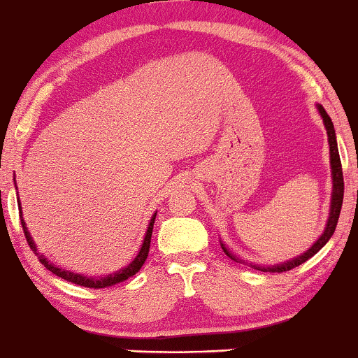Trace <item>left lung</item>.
Returning a JSON list of instances; mask_svg holds the SVG:
<instances>
[{
	"instance_id": "8db88e82",
	"label": "left lung",
	"mask_w": 358,
	"mask_h": 358,
	"mask_svg": "<svg viewBox=\"0 0 358 358\" xmlns=\"http://www.w3.org/2000/svg\"><path fill=\"white\" fill-rule=\"evenodd\" d=\"M320 114H322L324 127H327V133H328V145H330V159H331V178H334V193H331V205H330V217H328L327 222V227H324V232L322 234L318 241L311 245L310 250H306L303 256H299L293 261L285 262V264H279V266H273V268H261V266H252L254 269L257 271H264V273H285V271H289L296 266L303 264L306 262L308 259L313 257L320 249L330 241V237L334 236L336 224H338V217H340V210H342V203H343V171H342V162H340V155H338V146H336V138H335V129H334V122H331L330 116L327 114V110L323 109V106H318ZM222 249L224 252L227 254L229 257L237 261L236 257L229 252L227 249L224 248L222 244Z\"/></svg>"
}]
</instances>
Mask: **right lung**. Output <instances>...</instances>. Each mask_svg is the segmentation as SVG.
Masks as SVG:
<instances>
[{
	"mask_svg": "<svg viewBox=\"0 0 358 358\" xmlns=\"http://www.w3.org/2000/svg\"><path fill=\"white\" fill-rule=\"evenodd\" d=\"M20 213H22V208H20ZM20 219H22V215H20ZM155 219H156V213H155L153 217H151L150 225H148V231H146V236H145V241H143L141 249H139V254H138L136 257H134V261L131 262L129 266H126L124 269L119 271V273H114V274H110V276L99 278V279H96V278H87V276H80V274L71 273V271H64V269L57 268V266H53L50 261H47V257L40 256V254L36 252V245H35L34 239H31L30 232H28L27 224H24L23 219H22V227H23L24 237H27V242H28V245H30V249L34 250L36 256H38L40 262H42L45 268H47L48 271H52V273L55 274V276L65 279V281H69V282H73V285H79V286H84V287H92V289H102V287H110V286L117 285V282L126 281L127 278L134 276V274H136L138 271L141 269V266L145 264V261H146V257H148V252H150L151 234H153Z\"/></svg>",
	"mask_w": 358,
	"mask_h": 358,
	"instance_id": "add662e5",
	"label": "right lung"
}]
</instances>
